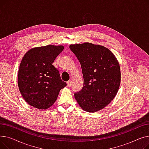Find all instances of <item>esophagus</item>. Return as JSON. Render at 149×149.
Instances as JSON below:
<instances>
[{
    "label": "esophagus",
    "instance_id": "1",
    "mask_svg": "<svg viewBox=\"0 0 149 149\" xmlns=\"http://www.w3.org/2000/svg\"><path fill=\"white\" fill-rule=\"evenodd\" d=\"M71 84H72V81H68L67 82V85H68V87L70 86H71Z\"/></svg>",
    "mask_w": 149,
    "mask_h": 149
}]
</instances>
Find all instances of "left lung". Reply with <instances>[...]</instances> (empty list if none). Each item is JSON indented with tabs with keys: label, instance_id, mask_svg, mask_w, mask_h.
<instances>
[{
	"label": "left lung",
	"instance_id": "1",
	"mask_svg": "<svg viewBox=\"0 0 149 149\" xmlns=\"http://www.w3.org/2000/svg\"><path fill=\"white\" fill-rule=\"evenodd\" d=\"M69 48L80 61L84 83L74 93L80 106L88 112L103 109L111 102L121 81L119 63L106 47L90 43L70 45Z\"/></svg>",
	"mask_w": 149,
	"mask_h": 149
}]
</instances>
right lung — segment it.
Returning a JSON list of instances; mask_svg holds the SVG:
<instances>
[{
	"label": "right lung",
	"instance_id": "1",
	"mask_svg": "<svg viewBox=\"0 0 149 149\" xmlns=\"http://www.w3.org/2000/svg\"><path fill=\"white\" fill-rule=\"evenodd\" d=\"M64 49L63 46L48 45L29 50L23 56L18 74V86L29 105L46 109L56 101L66 83L52 63Z\"/></svg>",
	"mask_w": 149,
	"mask_h": 149
}]
</instances>
